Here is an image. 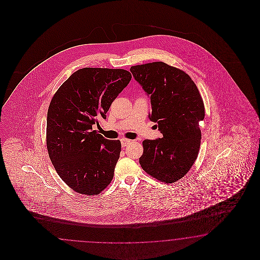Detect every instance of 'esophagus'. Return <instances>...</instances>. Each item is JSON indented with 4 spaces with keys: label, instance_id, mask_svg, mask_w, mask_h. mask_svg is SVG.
<instances>
[{
    "label": "esophagus",
    "instance_id": "34e87169",
    "mask_svg": "<svg viewBox=\"0 0 260 260\" xmlns=\"http://www.w3.org/2000/svg\"><path fill=\"white\" fill-rule=\"evenodd\" d=\"M132 143V140H128V139H125V138H123V139H121V145H122V147H126V146H128L129 144Z\"/></svg>",
    "mask_w": 260,
    "mask_h": 260
}]
</instances>
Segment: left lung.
<instances>
[{
	"mask_svg": "<svg viewBox=\"0 0 260 260\" xmlns=\"http://www.w3.org/2000/svg\"><path fill=\"white\" fill-rule=\"evenodd\" d=\"M135 81L150 99V121L162 138L143 141L142 169L157 180L178 181L197 160L201 141L199 122L204 119L203 100L187 73L163 62L131 68Z\"/></svg>",
	"mask_w": 260,
	"mask_h": 260,
	"instance_id": "8db88e82",
	"label": "left lung"
}]
</instances>
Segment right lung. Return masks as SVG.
I'll return each mask as SVG.
<instances>
[{"label":"right lung","instance_id":"add662e5","mask_svg":"<svg viewBox=\"0 0 260 260\" xmlns=\"http://www.w3.org/2000/svg\"><path fill=\"white\" fill-rule=\"evenodd\" d=\"M131 79L125 70L81 69L59 87L50 102L48 155L62 180L79 193L98 194L113 178L121 143L106 139L92 127L107 118L111 103Z\"/></svg>","mask_w":260,"mask_h":260}]
</instances>
